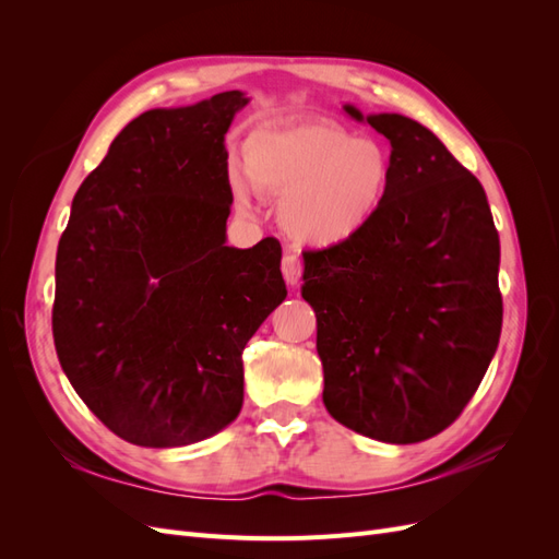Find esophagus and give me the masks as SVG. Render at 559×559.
Listing matches in <instances>:
<instances>
[{
    "label": "esophagus",
    "instance_id": "34e87169",
    "mask_svg": "<svg viewBox=\"0 0 559 559\" xmlns=\"http://www.w3.org/2000/svg\"><path fill=\"white\" fill-rule=\"evenodd\" d=\"M282 275L286 280V284L296 286L300 282V275H302V261L298 253L294 251H286L282 257Z\"/></svg>",
    "mask_w": 559,
    "mask_h": 559
}]
</instances>
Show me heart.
Returning a JSON list of instances; mask_svg holds the SVG:
<instances>
[{
  "instance_id": "heart-1",
  "label": "heart",
  "mask_w": 559,
  "mask_h": 559,
  "mask_svg": "<svg viewBox=\"0 0 559 559\" xmlns=\"http://www.w3.org/2000/svg\"><path fill=\"white\" fill-rule=\"evenodd\" d=\"M242 170L253 189L282 195L280 224L294 240L333 247L357 238L384 207L394 165L373 140L326 121L257 128L242 146ZM240 210L245 183L233 177Z\"/></svg>"
}]
</instances>
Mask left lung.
Here are the masks:
<instances>
[{"label": "left lung", "mask_w": 559, "mask_h": 559, "mask_svg": "<svg viewBox=\"0 0 559 559\" xmlns=\"http://www.w3.org/2000/svg\"><path fill=\"white\" fill-rule=\"evenodd\" d=\"M392 144V189L357 238L306 251L324 405L347 429L408 445L462 415L501 335L499 233L480 181L431 130L364 116Z\"/></svg>", "instance_id": "1"}]
</instances>
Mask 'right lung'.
<instances>
[{"mask_svg":"<svg viewBox=\"0 0 559 559\" xmlns=\"http://www.w3.org/2000/svg\"><path fill=\"white\" fill-rule=\"evenodd\" d=\"M249 99L151 109L72 200L56 257L53 341L93 415L123 441L179 448L240 415L242 352L286 298L282 247H226V132Z\"/></svg>","mask_w":559,"mask_h":559,"instance_id":"1","label":"right lung"}]
</instances>
